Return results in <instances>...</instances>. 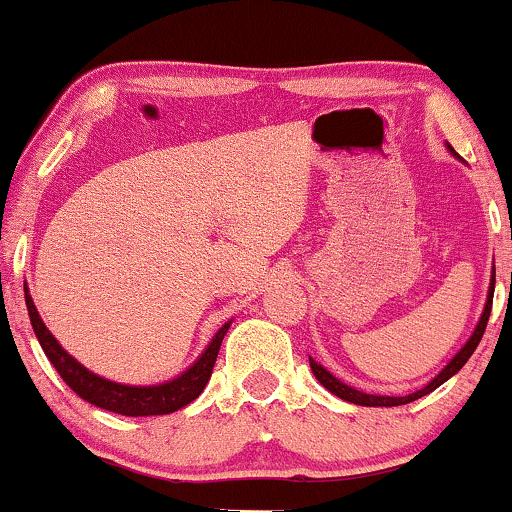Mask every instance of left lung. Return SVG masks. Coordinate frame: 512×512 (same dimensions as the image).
I'll return each mask as SVG.
<instances>
[{
	"label": "left lung",
	"mask_w": 512,
	"mask_h": 512,
	"mask_svg": "<svg viewBox=\"0 0 512 512\" xmlns=\"http://www.w3.org/2000/svg\"><path fill=\"white\" fill-rule=\"evenodd\" d=\"M447 149H450V153H454V149L450 144H447ZM457 156V153H454ZM494 282H496V270H492V282H489V293H487V303H485V310H482L480 314V321L478 326H475V331L471 338H468V342L464 347L459 349L457 354L452 356V361L447 363V366L440 370V373L433 377V380L426 384V387H422L419 391H415V394H408V396H377V394H366V391H359L354 387H349V384L340 382L338 377H333L328 370L321 366V363H317L314 359H310V368L312 373L317 380L324 384V387L331 391V394H335L338 398H342V401H349V403H356V405H366V408H394V405H405V403H412L417 401V398H422L426 394H431L433 389H438L440 384L450 380L452 375H457L461 368H464V363L471 359V354L475 352V347H478V342L482 340V335H485V328H487V321H489V312H492V298H494Z\"/></svg>",
	"instance_id": "8db88e82"
}]
</instances>
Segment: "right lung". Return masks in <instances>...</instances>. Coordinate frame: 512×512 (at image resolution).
<instances>
[{"label":"right lung","instance_id":"add662e5","mask_svg":"<svg viewBox=\"0 0 512 512\" xmlns=\"http://www.w3.org/2000/svg\"><path fill=\"white\" fill-rule=\"evenodd\" d=\"M25 305L30 312V321L37 335L41 349L48 356V361L53 363V368L58 370L62 380L76 396H81L83 401L97 408L116 412V415L125 417H151V415H170L174 410H181L184 405L195 401L205 389V384L212 377L216 356H219L223 335L228 333L230 321L223 324L212 342L205 347V352L198 356V361L184 373L167 380L163 384H149V387H137V384H121L114 380H104V377L90 373L86 366H81L72 354H67L58 340L53 338V333L48 331L44 321H41L37 307L32 303L30 291L25 284Z\"/></svg>","mask_w":512,"mask_h":512}]
</instances>
